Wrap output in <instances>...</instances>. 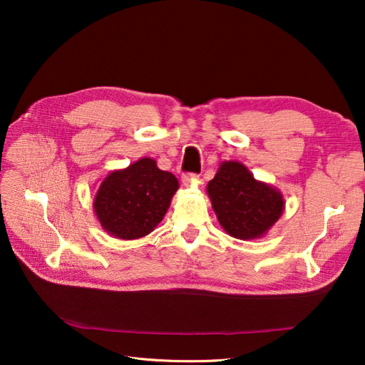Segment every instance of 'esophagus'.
Here are the masks:
<instances>
[{
  "instance_id": "obj_1",
  "label": "esophagus",
  "mask_w": 365,
  "mask_h": 365,
  "mask_svg": "<svg viewBox=\"0 0 365 365\" xmlns=\"http://www.w3.org/2000/svg\"><path fill=\"white\" fill-rule=\"evenodd\" d=\"M197 180V175L196 173H184L182 175V182L184 185H190L192 182H195Z\"/></svg>"
}]
</instances>
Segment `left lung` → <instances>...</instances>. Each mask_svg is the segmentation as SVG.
Returning <instances> with one entry per match:
<instances>
[{"instance_id":"8db88e82","label":"left lung","mask_w":365,"mask_h":365,"mask_svg":"<svg viewBox=\"0 0 365 365\" xmlns=\"http://www.w3.org/2000/svg\"><path fill=\"white\" fill-rule=\"evenodd\" d=\"M207 192L219 224L237 239L260 237L283 212V197L271 185L254 180L244 164H220Z\"/></svg>"}]
</instances>
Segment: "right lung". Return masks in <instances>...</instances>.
<instances>
[{
    "instance_id": "1",
    "label": "right lung",
    "mask_w": 365,
    "mask_h": 365,
    "mask_svg": "<svg viewBox=\"0 0 365 365\" xmlns=\"http://www.w3.org/2000/svg\"><path fill=\"white\" fill-rule=\"evenodd\" d=\"M178 180L141 158L128 169L109 173L97 190L94 210L102 227L118 239L149 235L168 212Z\"/></svg>"
}]
</instances>
